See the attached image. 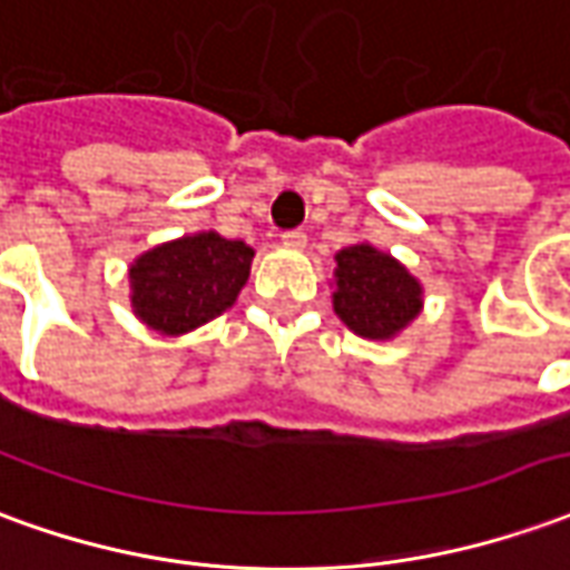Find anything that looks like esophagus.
Segmentation results:
<instances>
[{"label": "esophagus", "instance_id": "34e87169", "mask_svg": "<svg viewBox=\"0 0 570 570\" xmlns=\"http://www.w3.org/2000/svg\"><path fill=\"white\" fill-rule=\"evenodd\" d=\"M281 240H284V246L302 249V246L308 244V234H305L302 228H293V230H284V234H281Z\"/></svg>", "mask_w": 570, "mask_h": 570}]
</instances>
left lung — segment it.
Here are the masks:
<instances>
[{"label": "left lung", "instance_id": "1", "mask_svg": "<svg viewBox=\"0 0 570 570\" xmlns=\"http://www.w3.org/2000/svg\"><path fill=\"white\" fill-rule=\"evenodd\" d=\"M420 293L401 262L370 244L345 246L336 256L333 308L357 336L392 340L423 308Z\"/></svg>", "mask_w": 570, "mask_h": 570}]
</instances>
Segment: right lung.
Listing matches in <instances>:
<instances>
[{"mask_svg":"<svg viewBox=\"0 0 570 570\" xmlns=\"http://www.w3.org/2000/svg\"><path fill=\"white\" fill-rule=\"evenodd\" d=\"M253 249L216 230L150 249L129 268L132 308L147 326L178 336L234 305L249 277Z\"/></svg>","mask_w":570,"mask_h":570,"instance_id":"obj_1","label":"right lung"}]
</instances>
